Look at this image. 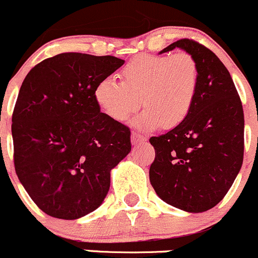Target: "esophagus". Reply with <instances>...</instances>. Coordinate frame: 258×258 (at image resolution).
Listing matches in <instances>:
<instances>
[{"instance_id":"34e87169","label":"esophagus","mask_w":258,"mask_h":258,"mask_svg":"<svg viewBox=\"0 0 258 258\" xmlns=\"http://www.w3.org/2000/svg\"><path fill=\"white\" fill-rule=\"evenodd\" d=\"M132 142H134V145H137V143H145L147 142V137L138 134V132H132Z\"/></svg>"}]
</instances>
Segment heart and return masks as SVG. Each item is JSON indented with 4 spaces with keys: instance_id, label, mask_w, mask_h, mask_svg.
I'll list each match as a JSON object with an SVG mask.
<instances>
[{
    "instance_id": "1",
    "label": "heart",
    "mask_w": 258,
    "mask_h": 258,
    "mask_svg": "<svg viewBox=\"0 0 258 258\" xmlns=\"http://www.w3.org/2000/svg\"><path fill=\"white\" fill-rule=\"evenodd\" d=\"M122 81L106 77L96 84L99 107L116 121H126L142 104V128H173L188 117L199 88V67L191 54H140L121 70Z\"/></svg>"
}]
</instances>
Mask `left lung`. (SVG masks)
Listing matches in <instances>:
<instances>
[{"label":"left lung","instance_id":"left-lung-1","mask_svg":"<svg viewBox=\"0 0 258 258\" xmlns=\"http://www.w3.org/2000/svg\"><path fill=\"white\" fill-rule=\"evenodd\" d=\"M180 48L199 67V88L190 113L180 124L150 142L156 158L150 180L172 207L203 213L224 199L243 161V110L229 70L210 49L180 39L159 54Z\"/></svg>","mask_w":258,"mask_h":258}]
</instances>
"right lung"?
I'll list each match as a JSON object with an SVG mask.
<instances>
[{
  "label": "right lung",
  "instance_id": "1",
  "mask_svg": "<svg viewBox=\"0 0 258 258\" xmlns=\"http://www.w3.org/2000/svg\"><path fill=\"white\" fill-rule=\"evenodd\" d=\"M124 60L61 53L23 80L12 115L15 168L37 207L75 220L96 210L110 173L131 151V131L100 111L96 84Z\"/></svg>",
  "mask_w": 258,
  "mask_h": 258
}]
</instances>
